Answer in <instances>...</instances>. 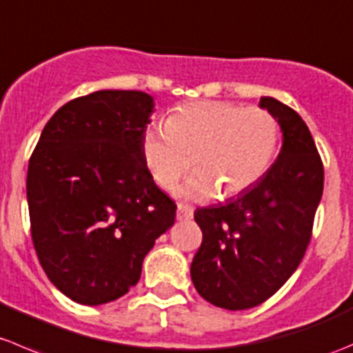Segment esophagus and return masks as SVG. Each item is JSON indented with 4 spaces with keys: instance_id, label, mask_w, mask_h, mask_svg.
<instances>
[{
    "instance_id": "1",
    "label": "esophagus",
    "mask_w": 353,
    "mask_h": 353,
    "mask_svg": "<svg viewBox=\"0 0 353 353\" xmlns=\"http://www.w3.org/2000/svg\"><path fill=\"white\" fill-rule=\"evenodd\" d=\"M194 216V208L187 204H178L176 205V219L183 221V219H190Z\"/></svg>"
}]
</instances>
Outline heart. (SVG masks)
<instances>
[{
	"label": "heart",
	"instance_id": "1",
	"mask_svg": "<svg viewBox=\"0 0 353 353\" xmlns=\"http://www.w3.org/2000/svg\"><path fill=\"white\" fill-rule=\"evenodd\" d=\"M280 128L270 111L223 101H195L176 108L165 125H152L142 139L145 166L161 188H173L199 168L180 194L188 199L235 195L270 170Z\"/></svg>",
	"mask_w": 353,
	"mask_h": 353
}]
</instances>
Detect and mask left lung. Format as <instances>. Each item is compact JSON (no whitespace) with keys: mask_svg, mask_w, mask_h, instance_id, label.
<instances>
[{"mask_svg":"<svg viewBox=\"0 0 353 353\" xmlns=\"http://www.w3.org/2000/svg\"><path fill=\"white\" fill-rule=\"evenodd\" d=\"M259 108L283 134L276 161L236 197L194 212L202 243L192 281L202 299L228 310L259 305L294 274L323 195V163L305 121L274 97H261Z\"/></svg>","mask_w":353,"mask_h":353,"instance_id":"8db88e82","label":"left lung"}]
</instances>
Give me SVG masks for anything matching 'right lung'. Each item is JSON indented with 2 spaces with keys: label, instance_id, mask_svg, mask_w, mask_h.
<instances>
[{
  "label": "right lung",
  "instance_id": "right-lung-1",
  "mask_svg": "<svg viewBox=\"0 0 353 353\" xmlns=\"http://www.w3.org/2000/svg\"><path fill=\"white\" fill-rule=\"evenodd\" d=\"M154 99L97 90L51 117L27 172L30 233L51 283L83 305L135 287L142 261L175 223L176 205L152 180L142 139Z\"/></svg>",
  "mask_w": 353,
  "mask_h": 353
}]
</instances>
